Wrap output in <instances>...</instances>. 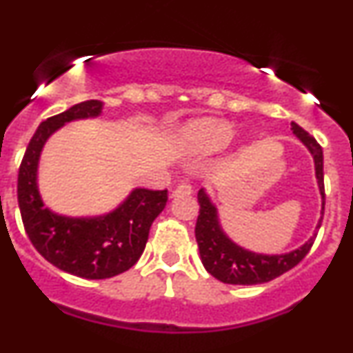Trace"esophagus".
I'll return each mask as SVG.
<instances>
[{
    "mask_svg": "<svg viewBox=\"0 0 353 353\" xmlns=\"http://www.w3.org/2000/svg\"><path fill=\"white\" fill-rule=\"evenodd\" d=\"M192 194V188L188 184V182H181L176 189L172 190V197H182V195H190Z\"/></svg>",
    "mask_w": 353,
    "mask_h": 353,
    "instance_id": "esophagus-1",
    "label": "esophagus"
}]
</instances>
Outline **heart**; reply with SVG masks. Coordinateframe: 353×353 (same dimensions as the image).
<instances>
[{
  "label": "heart",
  "mask_w": 353,
  "mask_h": 353,
  "mask_svg": "<svg viewBox=\"0 0 353 353\" xmlns=\"http://www.w3.org/2000/svg\"><path fill=\"white\" fill-rule=\"evenodd\" d=\"M235 126L219 118H199L181 130L179 139L189 150L199 152H215L227 148L235 138Z\"/></svg>",
  "instance_id": "b5f03b06"
}]
</instances>
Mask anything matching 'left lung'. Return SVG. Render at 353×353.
<instances>
[{
    "instance_id": "1",
    "label": "left lung",
    "mask_w": 353,
    "mask_h": 353,
    "mask_svg": "<svg viewBox=\"0 0 353 353\" xmlns=\"http://www.w3.org/2000/svg\"><path fill=\"white\" fill-rule=\"evenodd\" d=\"M292 133L296 138L307 148L314 159V169H316V179L319 185L322 197L321 219L316 225V232L303 246L292 250L290 253L283 254H265L254 253L243 246L236 245L227 233L223 232L219 220V212L215 203L210 201L205 189H201L197 194L199 210L197 223H195V240L199 245V253L203 268L217 278L219 281L227 284H261L268 283L271 279L278 278L286 271L294 268L299 261L309 253L311 246L316 240L317 230L321 228L322 215H324L325 194H324V156H322L321 144L312 138L307 131H304L294 121L291 123Z\"/></svg>"
}]
</instances>
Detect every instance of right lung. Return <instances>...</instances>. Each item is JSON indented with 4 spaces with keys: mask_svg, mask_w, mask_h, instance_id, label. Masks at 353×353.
I'll return each instance as SVG.
<instances>
[{
    "mask_svg": "<svg viewBox=\"0 0 353 353\" xmlns=\"http://www.w3.org/2000/svg\"><path fill=\"white\" fill-rule=\"evenodd\" d=\"M103 103L87 100L42 121L28 144L18 174V202L24 228L42 256L59 270L85 279L112 278L130 270L146 246L168 190L133 189L117 209L95 217H65L44 205L37 188L42 148L65 123L101 114Z\"/></svg>",
    "mask_w": 353,
    "mask_h": 353,
    "instance_id": "right-lung-1",
    "label": "right lung"
}]
</instances>
